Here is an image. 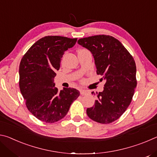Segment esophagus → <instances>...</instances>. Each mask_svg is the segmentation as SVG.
<instances>
[{"instance_id":"1","label":"esophagus","mask_w":157,"mask_h":157,"mask_svg":"<svg viewBox=\"0 0 157 157\" xmlns=\"http://www.w3.org/2000/svg\"><path fill=\"white\" fill-rule=\"evenodd\" d=\"M88 94V91H86V90H84V89H81L80 90V94L82 95H86Z\"/></svg>"}]
</instances>
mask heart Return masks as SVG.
<instances>
[{
    "instance_id": "obj_1",
    "label": "heart",
    "mask_w": 157,
    "mask_h": 157,
    "mask_svg": "<svg viewBox=\"0 0 157 157\" xmlns=\"http://www.w3.org/2000/svg\"><path fill=\"white\" fill-rule=\"evenodd\" d=\"M82 50H84V49H82Z\"/></svg>"
}]
</instances>
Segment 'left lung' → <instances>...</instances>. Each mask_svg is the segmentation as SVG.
Segmentation results:
<instances>
[{"instance_id":"8db88e82","label":"left lung","mask_w":157,"mask_h":157,"mask_svg":"<svg viewBox=\"0 0 157 157\" xmlns=\"http://www.w3.org/2000/svg\"><path fill=\"white\" fill-rule=\"evenodd\" d=\"M78 43L91 52L96 73L106 81L104 91L96 92L94 107L87 108V115L97 123H113L132 102L137 85L135 61L121 42L109 35L85 37Z\"/></svg>"}]
</instances>
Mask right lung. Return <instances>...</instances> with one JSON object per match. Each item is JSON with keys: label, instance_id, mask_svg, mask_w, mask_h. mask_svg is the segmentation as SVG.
I'll use <instances>...</instances> for the list:
<instances>
[{"label": "right lung", "instance_id": "right-lung-1", "mask_svg": "<svg viewBox=\"0 0 157 157\" xmlns=\"http://www.w3.org/2000/svg\"><path fill=\"white\" fill-rule=\"evenodd\" d=\"M77 39L61 36L42 37L21 59L20 91L28 109L42 122L52 123L62 119L79 97L78 90L63 88L59 91L54 83L63 53L75 44Z\"/></svg>", "mask_w": 157, "mask_h": 157}]
</instances>
